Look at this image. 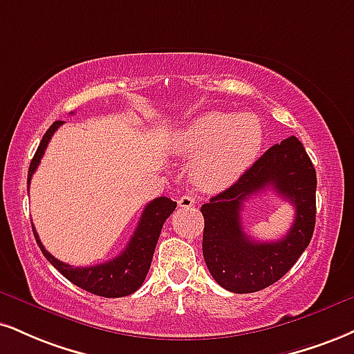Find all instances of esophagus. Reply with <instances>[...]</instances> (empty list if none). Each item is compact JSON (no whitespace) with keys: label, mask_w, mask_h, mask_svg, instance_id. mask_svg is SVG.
Wrapping results in <instances>:
<instances>
[{"label":"esophagus","mask_w":354,"mask_h":354,"mask_svg":"<svg viewBox=\"0 0 354 354\" xmlns=\"http://www.w3.org/2000/svg\"><path fill=\"white\" fill-rule=\"evenodd\" d=\"M178 206L185 207V209H188V207H193L194 206V198L191 194H183L181 198L178 199Z\"/></svg>","instance_id":"obj_1"}]
</instances>
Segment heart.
Instances as JSON below:
<instances>
[{"label":"heart","mask_w":354,"mask_h":354,"mask_svg":"<svg viewBox=\"0 0 354 354\" xmlns=\"http://www.w3.org/2000/svg\"><path fill=\"white\" fill-rule=\"evenodd\" d=\"M262 142L263 129L254 115L212 112L181 127L174 136V151L196 156L191 176L199 188L219 191L252 166Z\"/></svg>","instance_id":"1"}]
</instances>
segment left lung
<instances>
[{"instance_id":"left-lung-1","label":"left lung","mask_w":354,"mask_h":354,"mask_svg":"<svg viewBox=\"0 0 354 354\" xmlns=\"http://www.w3.org/2000/svg\"><path fill=\"white\" fill-rule=\"evenodd\" d=\"M274 189L296 207L282 240L259 243L241 229L240 211L250 195ZM317 173L297 136L274 145L231 188L203 204V255L212 279L225 290L252 293L275 283L292 269L312 241L317 216Z\"/></svg>"}]
</instances>
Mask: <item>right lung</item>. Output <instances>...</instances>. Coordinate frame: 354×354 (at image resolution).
<instances>
[{"instance_id": "1", "label": "right lung", "mask_w": 354, "mask_h": 354, "mask_svg": "<svg viewBox=\"0 0 354 354\" xmlns=\"http://www.w3.org/2000/svg\"><path fill=\"white\" fill-rule=\"evenodd\" d=\"M62 125V122H54L42 136L37 151L34 153V158L29 165L28 171V185L31 183V178L36 168L39 166V161L48 148L49 140L53 138L54 131ZM176 207V203L169 198L160 196L153 199L151 203L145 207L140 223L136 225L133 236L125 247V250L120 255L112 259V261L99 263L92 267H72L69 263L57 261L54 255H50L44 249L42 242L39 241L36 229L32 225L34 237H36L37 245L41 247V252L44 257L53 263L61 274L84 290L93 293L99 297H107V299H118V297H127L142 287V283L147 279L148 270H150L153 252H155L156 242H158L161 227L165 221L171 216V212Z\"/></svg>"}]
</instances>
